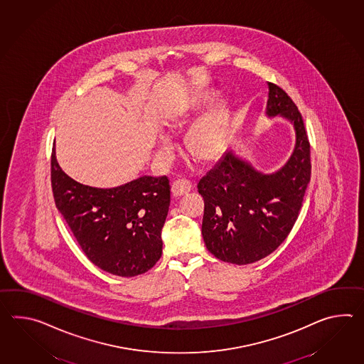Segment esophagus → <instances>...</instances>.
I'll use <instances>...</instances> for the list:
<instances>
[{"label":"esophagus","mask_w":364,"mask_h":364,"mask_svg":"<svg viewBox=\"0 0 364 364\" xmlns=\"http://www.w3.org/2000/svg\"><path fill=\"white\" fill-rule=\"evenodd\" d=\"M191 191H192V183L188 181V180H184V178L173 181V184L171 186V192L175 197L184 196V194L189 193Z\"/></svg>","instance_id":"esophagus-1"}]
</instances>
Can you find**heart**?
Listing matches in <instances>:
<instances>
[{"mask_svg":"<svg viewBox=\"0 0 364 364\" xmlns=\"http://www.w3.org/2000/svg\"><path fill=\"white\" fill-rule=\"evenodd\" d=\"M218 97L215 90H200L186 99L173 113L175 125H184L196 114L202 112ZM232 112L227 103H218L194 124L186 136L189 153L201 162L218 161L230 142ZM163 150L170 149V141L162 138Z\"/></svg>","mask_w":364,"mask_h":364,"instance_id":"obj_1","label":"heart"}]
</instances>
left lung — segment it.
<instances>
[{
	"mask_svg": "<svg viewBox=\"0 0 364 364\" xmlns=\"http://www.w3.org/2000/svg\"><path fill=\"white\" fill-rule=\"evenodd\" d=\"M267 116L294 124L295 149L274 173H262L228 150L198 183L203 242L225 262L247 265L267 257L290 234L311 180V146L303 117L284 90L269 82Z\"/></svg>",
	"mask_w": 364,
	"mask_h": 364,
	"instance_id": "left-lung-1",
	"label": "left lung"
}]
</instances>
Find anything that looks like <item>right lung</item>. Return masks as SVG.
Here are the masks:
<instances>
[{
    "label": "right lung",
    "instance_id": "right-lung-1",
    "mask_svg": "<svg viewBox=\"0 0 364 364\" xmlns=\"http://www.w3.org/2000/svg\"><path fill=\"white\" fill-rule=\"evenodd\" d=\"M50 183L57 209L94 265L128 278L161 259L171 201L167 176H142L109 189L83 186L61 170L53 145Z\"/></svg>",
    "mask_w": 364,
    "mask_h": 364
}]
</instances>
